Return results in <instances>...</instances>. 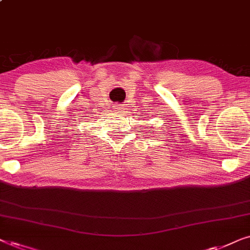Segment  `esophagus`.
I'll use <instances>...</instances> for the list:
<instances>
[{
	"label": "esophagus",
	"instance_id": "1",
	"mask_svg": "<svg viewBox=\"0 0 250 250\" xmlns=\"http://www.w3.org/2000/svg\"><path fill=\"white\" fill-rule=\"evenodd\" d=\"M114 109H115L116 112H118V114H123V112H124V110H125L124 107H123L122 104H116Z\"/></svg>",
	"mask_w": 250,
	"mask_h": 250
}]
</instances>
